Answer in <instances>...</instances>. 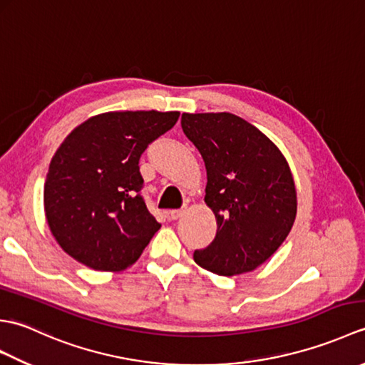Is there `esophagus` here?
<instances>
[{
	"label": "esophagus",
	"mask_w": 365,
	"mask_h": 365,
	"mask_svg": "<svg viewBox=\"0 0 365 365\" xmlns=\"http://www.w3.org/2000/svg\"><path fill=\"white\" fill-rule=\"evenodd\" d=\"M185 212H187V210H185V208H180V210H170V212H169V218H170V220L182 218V216L185 215Z\"/></svg>",
	"instance_id": "obj_1"
}]
</instances>
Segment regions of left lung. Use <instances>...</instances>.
<instances>
[{"mask_svg": "<svg viewBox=\"0 0 365 365\" xmlns=\"http://www.w3.org/2000/svg\"><path fill=\"white\" fill-rule=\"evenodd\" d=\"M182 128L205 163V204L216 237L195 251L200 268L237 276L267 262L297 218L289 163L268 136L230 113L182 114Z\"/></svg>", "mask_w": 365, "mask_h": 365, "instance_id": "8db88e82", "label": "left lung"}]
</instances>
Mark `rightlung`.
Here are the masks:
<instances>
[{
    "label": "right lung",
    "mask_w": 365,
    "mask_h": 365,
    "mask_svg": "<svg viewBox=\"0 0 365 365\" xmlns=\"http://www.w3.org/2000/svg\"><path fill=\"white\" fill-rule=\"evenodd\" d=\"M178 111H110L71 131L43 187L46 222L63 251L97 271L139 259L161 224L141 196L139 158L175 125Z\"/></svg>",
    "instance_id": "add662e5"
}]
</instances>
